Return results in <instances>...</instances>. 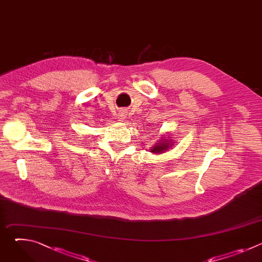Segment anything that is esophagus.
<instances>
[{"label":"esophagus","mask_w":262,"mask_h":262,"mask_svg":"<svg viewBox=\"0 0 262 262\" xmlns=\"http://www.w3.org/2000/svg\"><path fill=\"white\" fill-rule=\"evenodd\" d=\"M120 121H125V118H126V114H125V112L123 111V110H121V111H119V113H118V117H117Z\"/></svg>","instance_id":"34e87169"}]
</instances>
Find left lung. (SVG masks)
I'll return each mask as SVG.
<instances>
[{
  "instance_id": "obj_1",
  "label": "left lung",
  "mask_w": 262,
  "mask_h": 262,
  "mask_svg": "<svg viewBox=\"0 0 262 262\" xmlns=\"http://www.w3.org/2000/svg\"><path fill=\"white\" fill-rule=\"evenodd\" d=\"M173 142L174 140L171 139L170 136L166 135L164 137H162L160 140H158L157 143H155V145L152 147H150V150L151 154H156V155H161L163 152L168 151L170 148L173 147Z\"/></svg>"
}]
</instances>
